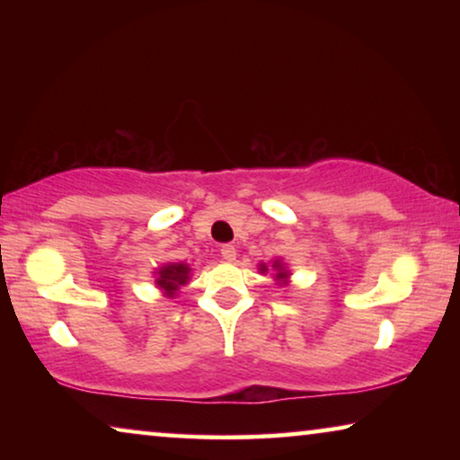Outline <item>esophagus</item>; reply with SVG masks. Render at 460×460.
Masks as SVG:
<instances>
[{
    "label": "esophagus",
    "mask_w": 460,
    "mask_h": 460,
    "mask_svg": "<svg viewBox=\"0 0 460 460\" xmlns=\"http://www.w3.org/2000/svg\"><path fill=\"white\" fill-rule=\"evenodd\" d=\"M219 253H222L224 261H234L236 260V247H234V244H224V247L219 249Z\"/></svg>",
    "instance_id": "1"
}]
</instances>
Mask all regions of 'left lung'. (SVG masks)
<instances>
[{
    "instance_id": "1",
    "label": "left lung",
    "mask_w": 460,
    "mask_h": 460,
    "mask_svg": "<svg viewBox=\"0 0 460 460\" xmlns=\"http://www.w3.org/2000/svg\"><path fill=\"white\" fill-rule=\"evenodd\" d=\"M257 270H260V274H268V263H263V261H260V266H257ZM272 270H274V280H276V285L279 287H288L291 285V270H288V266L285 261L280 260H274L272 261Z\"/></svg>"
}]
</instances>
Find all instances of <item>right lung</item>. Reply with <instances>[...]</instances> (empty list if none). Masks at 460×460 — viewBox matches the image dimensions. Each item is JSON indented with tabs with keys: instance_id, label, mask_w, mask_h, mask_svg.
Listing matches in <instances>:
<instances>
[{
	"instance_id": "add662e5",
	"label": "right lung",
	"mask_w": 460,
	"mask_h": 460,
	"mask_svg": "<svg viewBox=\"0 0 460 460\" xmlns=\"http://www.w3.org/2000/svg\"><path fill=\"white\" fill-rule=\"evenodd\" d=\"M153 276H155V285L163 293V297L173 299L180 288L188 285V280H190L192 276V268L184 261H169L156 268Z\"/></svg>"
}]
</instances>
